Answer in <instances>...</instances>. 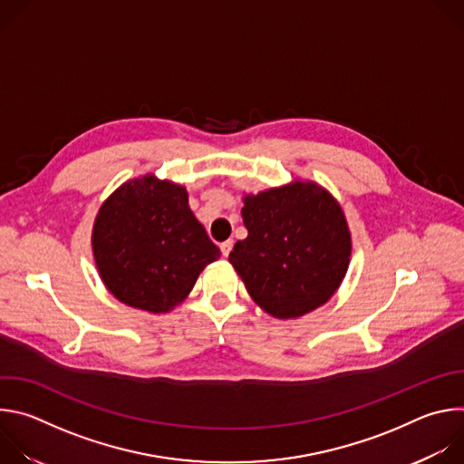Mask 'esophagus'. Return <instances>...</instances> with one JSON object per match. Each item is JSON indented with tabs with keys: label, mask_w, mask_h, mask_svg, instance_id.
Returning a JSON list of instances; mask_svg holds the SVG:
<instances>
[{
	"label": "esophagus",
	"mask_w": 464,
	"mask_h": 464,
	"mask_svg": "<svg viewBox=\"0 0 464 464\" xmlns=\"http://www.w3.org/2000/svg\"><path fill=\"white\" fill-rule=\"evenodd\" d=\"M231 249H233V240H226V242H222V244H220V251H222V255H224V256H227Z\"/></svg>",
	"instance_id": "1"
}]
</instances>
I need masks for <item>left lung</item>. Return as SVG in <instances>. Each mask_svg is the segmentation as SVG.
<instances>
[{
  "mask_svg": "<svg viewBox=\"0 0 464 464\" xmlns=\"http://www.w3.org/2000/svg\"><path fill=\"white\" fill-rule=\"evenodd\" d=\"M247 237L229 253L251 299L292 319L324 304L351 260V231L334 196L314 181L244 196Z\"/></svg>",
  "mask_w": 464,
  "mask_h": 464,
  "instance_id": "left-lung-1",
  "label": "left lung"
}]
</instances>
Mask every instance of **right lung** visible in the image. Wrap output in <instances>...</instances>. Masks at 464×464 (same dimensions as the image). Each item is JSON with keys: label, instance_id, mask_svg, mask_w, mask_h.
Returning a JSON list of instances; mask_svg holds the SVG:
<instances>
[{"label": "right lung", "instance_id": "right-lung-1", "mask_svg": "<svg viewBox=\"0 0 464 464\" xmlns=\"http://www.w3.org/2000/svg\"><path fill=\"white\" fill-rule=\"evenodd\" d=\"M93 256L106 288L124 304L172 310L220 256L188 208L185 187L154 174L122 183L93 224Z\"/></svg>", "mask_w": 464, "mask_h": 464}]
</instances>
